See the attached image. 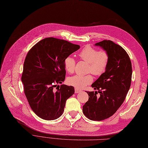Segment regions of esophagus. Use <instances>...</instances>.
Segmentation results:
<instances>
[{"label": "esophagus", "instance_id": "1", "mask_svg": "<svg viewBox=\"0 0 148 148\" xmlns=\"http://www.w3.org/2000/svg\"><path fill=\"white\" fill-rule=\"evenodd\" d=\"M81 90H79V89H78V88H75V93H78L81 92Z\"/></svg>", "mask_w": 148, "mask_h": 148}]
</instances>
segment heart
<instances>
[{"mask_svg": "<svg viewBox=\"0 0 148 148\" xmlns=\"http://www.w3.org/2000/svg\"><path fill=\"white\" fill-rule=\"evenodd\" d=\"M81 60L88 63L87 72L95 76H101L105 73L109 62V54L105 51L87 46L78 54ZM64 66L66 72L73 73L75 71L76 61L71 56H68L64 61ZM93 76L90 74L86 75H74L68 78L67 81L70 86L76 88L82 89L93 82Z\"/></svg>", "mask_w": 148, "mask_h": 148, "instance_id": "heart-1", "label": "heart"}]
</instances>
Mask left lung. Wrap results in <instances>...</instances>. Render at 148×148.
<instances>
[{"mask_svg":"<svg viewBox=\"0 0 148 148\" xmlns=\"http://www.w3.org/2000/svg\"><path fill=\"white\" fill-rule=\"evenodd\" d=\"M109 54L106 71L91 87L97 92L86 91L88 101L84 105L82 112L91 121H101L113 115L124 102L131 86L132 65L125 49L111 40H105L95 44Z\"/></svg>","mask_w":148,"mask_h":148,"instance_id":"8db88e82","label":"left lung"}]
</instances>
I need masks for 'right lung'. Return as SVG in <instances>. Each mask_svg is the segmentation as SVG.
<instances>
[{
	"label": "right lung",
	"mask_w": 148,
	"mask_h": 148,
	"mask_svg": "<svg viewBox=\"0 0 148 148\" xmlns=\"http://www.w3.org/2000/svg\"><path fill=\"white\" fill-rule=\"evenodd\" d=\"M79 48L66 40L48 37L38 41L27 52L22 81L31 109L40 118L52 121L60 117L67 99L74 94L73 86H56L65 79L64 59Z\"/></svg>",
	"instance_id": "right-lung-1"
}]
</instances>
